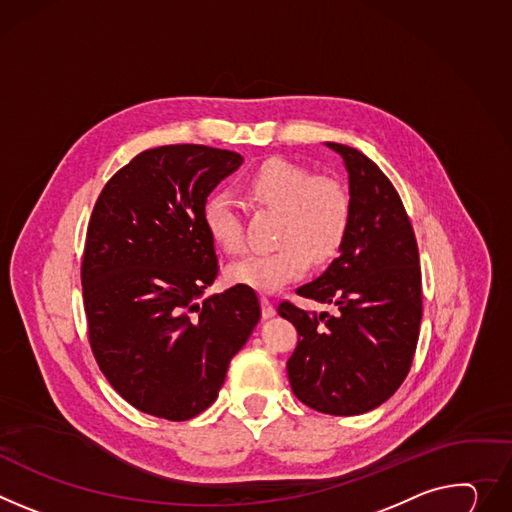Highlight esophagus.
I'll return each instance as SVG.
<instances>
[{
    "label": "esophagus",
    "instance_id": "1",
    "mask_svg": "<svg viewBox=\"0 0 512 512\" xmlns=\"http://www.w3.org/2000/svg\"><path fill=\"white\" fill-rule=\"evenodd\" d=\"M261 314H263V318H271V316H275L273 302H271L267 296H261Z\"/></svg>",
    "mask_w": 512,
    "mask_h": 512
}]
</instances>
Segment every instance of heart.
<instances>
[{
  "label": "heart",
  "mask_w": 512,
  "mask_h": 512,
  "mask_svg": "<svg viewBox=\"0 0 512 512\" xmlns=\"http://www.w3.org/2000/svg\"><path fill=\"white\" fill-rule=\"evenodd\" d=\"M245 188L259 204L280 210L275 249L253 253L232 263L226 277L232 284L259 292H275L300 280L310 257L327 261L345 243L351 226V198L345 185L333 177L312 173L284 159H269L257 167ZM202 222L212 243L228 255L245 249L243 218L237 200L216 192L202 206Z\"/></svg>",
  "instance_id": "1"
}]
</instances>
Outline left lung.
<instances>
[{
    "instance_id": "left-lung-1",
    "label": "left lung",
    "mask_w": 512,
    "mask_h": 512,
    "mask_svg": "<svg viewBox=\"0 0 512 512\" xmlns=\"http://www.w3.org/2000/svg\"><path fill=\"white\" fill-rule=\"evenodd\" d=\"M349 173L351 226L339 257L298 296L333 304L306 312L284 300L277 312L300 339L288 359L292 392L335 416L374 410L408 376L423 316L418 247L392 181L361 151L327 143Z\"/></svg>"
}]
</instances>
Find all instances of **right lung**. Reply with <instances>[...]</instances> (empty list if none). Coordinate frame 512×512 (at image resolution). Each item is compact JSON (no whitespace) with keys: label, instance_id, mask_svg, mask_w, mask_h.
<instances>
[{"label":"right lung","instance_id":"obj_1","mask_svg":"<svg viewBox=\"0 0 512 512\" xmlns=\"http://www.w3.org/2000/svg\"><path fill=\"white\" fill-rule=\"evenodd\" d=\"M243 157L204 145L143 151L104 185L81 261L89 345L136 410L188 421L224 384L261 318L253 288L196 300L218 275L202 206Z\"/></svg>","mask_w":512,"mask_h":512}]
</instances>
